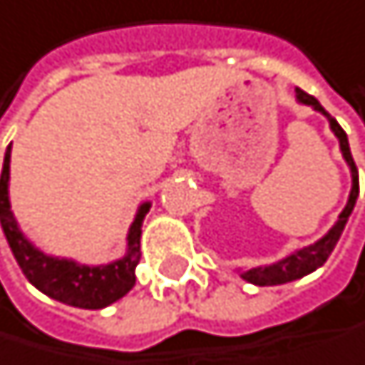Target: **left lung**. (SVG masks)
Segmentation results:
<instances>
[{
    "mask_svg": "<svg viewBox=\"0 0 365 365\" xmlns=\"http://www.w3.org/2000/svg\"><path fill=\"white\" fill-rule=\"evenodd\" d=\"M296 98L300 105H307V107H313L315 111H319L329 120V127L331 131L335 133V138L339 140V150L341 155L350 168V179H353V186H350V195H348V201H346V207L341 210V215L337 217L335 225L315 241L313 245H307V247H300L296 252H291L289 256L280 258L278 262H272V264H260V267H252V269H238L243 280L256 284V287H274V284H284V282H293L298 278H304L309 274H313L317 267L327 262V258L331 256V252L335 250L339 236L348 223V217L353 215V207L357 203V197H359V173H357V166H355V160L350 155V146H348V138H346V131L337 124V120L317 103V98L309 96L307 91L302 89H296Z\"/></svg>",
    "mask_w": 365,
    "mask_h": 365,
    "instance_id": "8db88e82",
    "label": "left lung"
}]
</instances>
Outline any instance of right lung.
Segmentation results:
<instances>
[{"mask_svg": "<svg viewBox=\"0 0 365 365\" xmlns=\"http://www.w3.org/2000/svg\"><path fill=\"white\" fill-rule=\"evenodd\" d=\"M10 150L6 148L0 177V223L6 241L15 254L24 276L41 291L63 304L76 309H105L124 298L135 284V267L140 262L142 223L150 210V201L140 203L127 234V254L107 264H81L72 258H58L41 252L21 232L10 207Z\"/></svg>", "mask_w": 365, "mask_h": 365, "instance_id": "right-lung-1", "label": "right lung"}]
</instances>
